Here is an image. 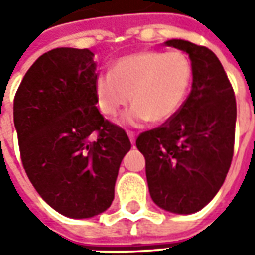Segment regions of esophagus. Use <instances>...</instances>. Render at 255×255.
<instances>
[{
	"instance_id": "esophagus-1",
	"label": "esophagus",
	"mask_w": 255,
	"mask_h": 255,
	"mask_svg": "<svg viewBox=\"0 0 255 255\" xmlns=\"http://www.w3.org/2000/svg\"><path fill=\"white\" fill-rule=\"evenodd\" d=\"M127 135H128V138H129V140H131V143H135V132H132V131H127Z\"/></svg>"
}]
</instances>
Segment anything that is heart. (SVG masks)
<instances>
[{"mask_svg": "<svg viewBox=\"0 0 255 255\" xmlns=\"http://www.w3.org/2000/svg\"><path fill=\"white\" fill-rule=\"evenodd\" d=\"M192 84V65L182 52L144 50L115 61L112 72L95 79V98L105 116H116L129 108L122 122L139 126L169 120L186 102Z\"/></svg>", "mask_w": 255, "mask_h": 255, "instance_id": "1", "label": "heart"}]
</instances>
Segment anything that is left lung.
I'll return each instance as SVG.
<instances>
[{"mask_svg": "<svg viewBox=\"0 0 255 255\" xmlns=\"http://www.w3.org/2000/svg\"><path fill=\"white\" fill-rule=\"evenodd\" d=\"M166 46L188 54L192 86L187 100L162 126L142 132L136 147L146 160L150 197L176 214L205 208L223 186L235 142L236 101L217 56L183 39Z\"/></svg>", "mask_w": 255, "mask_h": 255, "instance_id": "8db88e82", "label": "left lung"}]
</instances>
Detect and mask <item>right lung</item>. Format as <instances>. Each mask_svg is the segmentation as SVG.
<instances>
[{"instance_id": "1", "label": "right lung", "mask_w": 255, "mask_h": 255, "mask_svg": "<svg viewBox=\"0 0 255 255\" xmlns=\"http://www.w3.org/2000/svg\"><path fill=\"white\" fill-rule=\"evenodd\" d=\"M94 53L57 47L31 65L13 101L25 173L42 199L71 219L105 212L131 142L97 109ZM96 139H94V136Z\"/></svg>"}]
</instances>
